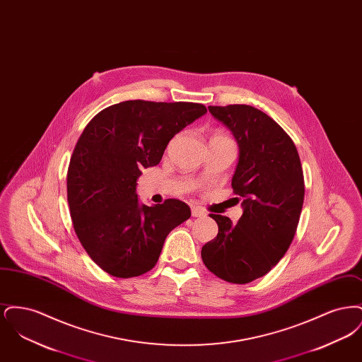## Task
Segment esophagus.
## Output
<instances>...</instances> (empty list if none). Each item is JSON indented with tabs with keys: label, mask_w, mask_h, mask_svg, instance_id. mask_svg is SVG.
Listing matches in <instances>:
<instances>
[{
	"label": "esophagus",
	"mask_w": 362,
	"mask_h": 362,
	"mask_svg": "<svg viewBox=\"0 0 362 362\" xmlns=\"http://www.w3.org/2000/svg\"><path fill=\"white\" fill-rule=\"evenodd\" d=\"M191 214H192V217H204V216H206L205 210L198 206L191 207Z\"/></svg>",
	"instance_id": "esophagus-1"
}]
</instances>
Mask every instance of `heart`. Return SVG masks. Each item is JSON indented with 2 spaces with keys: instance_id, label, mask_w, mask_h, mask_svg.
I'll return each mask as SVG.
<instances>
[{
  "instance_id": "b5f03b06",
  "label": "heart",
  "mask_w": 362,
  "mask_h": 362,
  "mask_svg": "<svg viewBox=\"0 0 362 362\" xmlns=\"http://www.w3.org/2000/svg\"><path fill=\"white\" fill-rule=\"evenodd\" d=\"M213 137H225V136L223 133H216Z\"/></svg>"
}]
</instances>
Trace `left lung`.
Instances as JSON below:
<instances>
[{
    "label": "left lung",
    "instance_id": "obj_1",
    "mask_svg": "<svg viewBox=\"0 0 362 362\" xmlns=\"http://www.w3.org/2000/svg\"><path fill=\"white\" fill-rule=\"evenodd\" d=\"M209 111L239 144L232 189L244 211L236 224L210 214L218 233L201 257L214 276L248 284L267 274L292 244L304 204L303 167L292 138L258 108L229 104L210 105Z\"/></svg>",
    "mask_w": 362,
    "mask_h": 362
}]
</instances>
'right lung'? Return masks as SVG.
Returning a JSON list of instances; mask_svg holds the SVG:
<instances>
[{
    "mask_svg": "<svg viewBox=\"0 0 362 362\" xmlns=\"http://www.w3.org/2000/svg\"><path fill=\"white\" fill-rule=\"evenodd\" d=\"M206 111L199 103L127 100L86 124L68 168L70 217L86 254L110 276L152 270L168 233L189 220L183 201L139 205L136 187L141 170L157 165L173 136Z\"/></svg>",
    "mask_w": 362,
    "mask_h": 362,
    "instance_id": "1",
    "label": "right lung"
}]
</instances>
